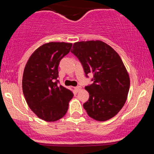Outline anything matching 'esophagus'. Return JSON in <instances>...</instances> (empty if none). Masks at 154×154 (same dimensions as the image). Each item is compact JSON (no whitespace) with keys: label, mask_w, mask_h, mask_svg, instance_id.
<instances>
[{"label":"esophagus","mask_w":154,"mask_h":154,"mask_svg":"<svg viewBox=\"0 0 154 154\" xmlns=\"http://www.w3.org/2000/svg\"><path fill=\"white\" fill-rule=\"evenodd\" d=\"M81 89H82V88H81L80 86H77V87L75 88V90H76V91H77V92H79Z\"/></svg>","instance_id":"34e87169"}]
</instances>
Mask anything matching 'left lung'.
<instances>
[{
    "label": "left lung",
    "mask_w": 154,
    "mask_h": 154,
    "mask_svg": "<svg viewBox=\"0 0 154 154\" xmlns=\"http://www.w3.org/2000/svg\"><path fill=\"white\" fill-rule=\"evenodd\" d=\"M72 48L71 52L82 63L86 77L93 74V83L85 88L90 97L83 107L97 121L110 119L125 105L130 89V77L121 58L100 40L77 42Z\"/></svg>",
    "instance_id": "left-lung-1"
}]
</instances>
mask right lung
I'll return each mask as SVG.
<instances>
[{
    "instance_id": "add662e5",
    "label": "right lung",
    "mask_w": 154,
    "mask_h": 154,
    "mask_svg": "<svg viewBox=\"0 0 154 154\" xmlns=\"http://www.w3.org/2000/svg\"><path fill=\"white\" fill-rule=\"evenodd\" d=\"M72 44L51 42L39 47L24 67L22 90L29 107L41 119L55 122L66 114L71 91L59 85L60 61L69 53Z\"/></svg>"
}]
</instances>
